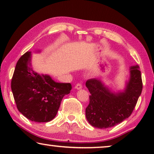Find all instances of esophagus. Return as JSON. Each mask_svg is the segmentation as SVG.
<instances>
[{"label":"esophagus","instance_id":"1","mask_svg":"<svg viewBox=\"0 0 154 154\" xmlns=\"http://www.w3.org/2000/svg\"><path fill=\"white\" fill-rule=\"evenodd\" d=\"M75 89H77V90L82 89V85L81 84V83H77V84L75 86Z\"/></svg>","mask_w":154,"mask_h":154}]
</instances>
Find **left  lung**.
Listing matches in <instances>:
<instances>
[{"instance_id": "obj_1", "label": "left lung", "mask_w": 154, "mask_h": 154, "mask_svg": "<svg viewBox=\"0 0 154 154\" xmlns=\"http://www.w3.org/2000/svg\"><path fill=\"white\" fill-rule=\"evenodd\" d=\"M85 85L90 93L85 116L92 126L100 129L113 127L129 118L143 89L138 65L130 67V78L122 92H111L98 79H88Z\"/></svg>"}]
</instances>
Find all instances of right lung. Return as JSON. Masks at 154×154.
<instances>
[{
	"label": "right lung",
	"instance_id": "obj_1",
	"mask_svg": "<svg viewBox=\"0 0 154 154\" xmlns=\"http://www.w3.org/2000/svg\"><path fill=\"white\" fill-rule=\"evenodd\" d=\"M71 88V83L56 82L48 75L34 71L30 51L17 61L11 79V90L18 111L35 122H48L55 118L62 98Z\"/></svg>",
	"mask_w": 154,
	"mask_h": 154
}]
</instances>
